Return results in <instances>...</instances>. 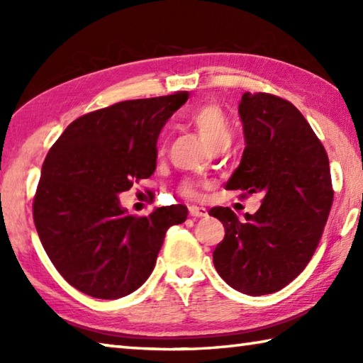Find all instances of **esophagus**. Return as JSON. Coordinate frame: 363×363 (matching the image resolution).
<instances>
[{"mask_svg":"<svg viewBox=\"0 0 363 363\" xmlns=\"http://www.w3.org/2000/svg\"><path fill=\"white\" fill-rule=\"evenodd\" d=\"M189 213L192 218H203V216H206V208L192 205V206H189Z\"/></svg>","mask_w":363,"mask_h":363,"instance_id":"1","label":"esophagus"}]
</instances>
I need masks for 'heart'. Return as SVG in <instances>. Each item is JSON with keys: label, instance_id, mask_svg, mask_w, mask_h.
Masks as SVG:
<instances>
[{"label": "heart", "instance_id": "heart-1", "mask_svg": "<svg viewBox=\"0 0 363 363\" xmlns=\"http://www.w3.org/2000/svg\"><path fill=\"white\" fill-rule=\"evenodd\" d=\"M190 121L199 131L203 143L210 147H216L220 144H229L232 138L230 125L227 116L220 107L214 104H205V106L196 107L190 113ZM181 192L186 196H195V187L190 182H184L181 186Z\"/></svg>", "mask_w": 363, "mask_h": 363}]
</instances>
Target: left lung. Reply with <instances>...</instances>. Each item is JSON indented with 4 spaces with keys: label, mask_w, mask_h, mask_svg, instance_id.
Returning a JSON list of instances; mask_svg holds the SVG:
<instances>
[{
    "label": "left lung",
    "mask_w": 363,
    "mask_h": 363,
    "mask_svg": "<svg viewBox=\"0 0 363 363\" xmlns=\"http://www.w3.org/2000/svg\"><path fill=\"white\" fill-rule=\"evenodd\" d=\"M238 115L245 150L225 189L261 194L262 205L243 220L230 208H211L225 230L213 262L233 290L262 296L286 286L311 261L333 189L327 152L291 102L245 93Z\"/></svg>",
    "instance_id": "8db88e82"
}]
</instances>
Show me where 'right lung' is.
<instances>
[{"label":"right lung","instance_id":"right-lung-1","mask_svg":"<svg viewBox=\"0 0 363 363\" xmlns=\"http://www.w3.org/2000/svg\"><path fill=\"white\" fill-rule=\"evenodd\" d=\"M187 91L113 104L72 121L48 152L33 220L59 274L88 296L118 299L149 279L164 233L187 219L184 205L134 218L118 195L157 168L164 123Z\"/></svg>","mask_w":363,"mask_h":363}]
</instances>
